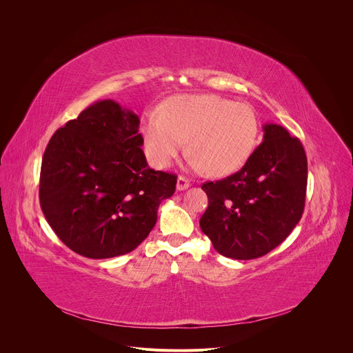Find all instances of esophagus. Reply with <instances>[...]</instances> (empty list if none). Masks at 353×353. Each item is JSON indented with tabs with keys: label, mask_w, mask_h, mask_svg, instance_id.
<instances>
[{
	"label": "esophagus",
	"mask_w": 353,
	"mask_h": 353,
	"mask_svg": "<svg viewBox=\"0 0 353 353\" xmlns=\"http://www.w3.org/2000/svg\"><path fill=\"white\" fill-rule=\"evenodd\" d=\"M176 187H177L179 191H183V190H185V188L190 187V181H188L185 177L179 176V177H177V184H176Z\"/></svg>",
	"instance_id": "esophagus-1"
}]
</instances>
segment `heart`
<instances>
[{
	"label": "heart",
	"instance_id": "obj_1",
	"mask_svg": "<svg viewBox=\"0 0 353 353\" xmlns=\"http://www.w3.org/2000/svg\"><path fill=\"white\" fill-rule=\"evenodd\" d=\"M260 121L253 108L215 94L179 96L163 113H152L143 124L149 161L169 168L185 149L191 168L222 176L241 168L254 152Z\"/></svg>",
	"mask_w": 353,
	"mask_h": 353
}]
</instances>
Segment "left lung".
I'll return each mask as SVG.
<instances>
[{
	"instance_id": "left-lung-1",
	"label": "left lung",
	"mask_w": 353,
	"mask_h": 353,
	"mask_svg": "<svg viewBox=\"0 0 353 353\" xmlns=\"http://www.w3.org/2000/svg\"><path fill=\"white\" fill-rule=\"evenodd\" d=\"M264 139L234 174L203 184L208 208L199 226L219 254L253 260L279 245L305 210L307 158L296 137L265 124Z\"/></svg>"
}]
</instances>
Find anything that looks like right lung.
<instances>
[{
  "mask_svg": "<svg viewBox=\"0 0 353 353\" xmlns=\"http://www.w3.org/2000/svg\"><path fill=\"white\" fill-rule=\"evenodd\" d=\"M139 119L110 99L59 128L41 161V211L77 254L112 259L137 248L154 229L177 176L150 169Z\"/></svg>",
  "mask_w": 353,
  "mask_h": 353,
  "instance_id": "right-lung-1",
  "label": "right lung"
}]
</instances>
